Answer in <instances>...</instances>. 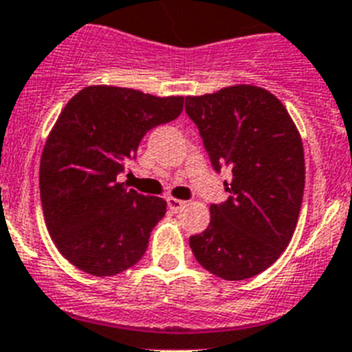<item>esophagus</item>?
Wrapping results in <instances>:
<instances>
[{
	"instance_id": "1",
	"label": "esophagus",
	"mask_w": 352,
	"mask_h": 352,
	"mask_svg": "<svg viewBox=\"0 0 352 352\" xmlns=\"http://www.w3.org/2000/svg\"><path fill=\"white\" fill-rule=\"evenodd\" d=\"M166 202H168V208H170V211H173V212H179L182 208H186V204H188V202H184V200L173 199V197L166 199Z\"/></svg>"
}]
</instances>
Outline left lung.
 Wrapping results in <instances>:
<instances>
[{"mask_svg": "<svg viewBox=\"0 0 352 352\" xmlns=\"http://www.w3.org/2000/svg\"><path fill=\"white\" fill-rule=\"evenodd\" d=\"M186 112L212 170L231 168L229 199L211 206V221L190 238L206 270L227 281L258 276L288 247L304 195L299 131L279 100L256 85L188 96Z\"/></svg>", "mask_w": 352, "mask_h": 352, "instance_id": "1", "label": "left lung"}]
</instances>
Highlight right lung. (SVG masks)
Segmentation results:
<instances>
[{"label":"right lung","instance_id":"right-lung-1","mask_svg":"<svg viewBox=\"0 0 352 352\" xmlns=\"http://www.w3.org/2000/svg\"><path fill=\"white\" fill-rule=\"evenodd\" d=\"M182 96L91 85L62 109L41 157L39 188L53 243L91 276H116L143 258L166 202L116 177L153 126L175 120Z\"/></svg>","mask_w":352,"mask_h":352}]
</instances>
